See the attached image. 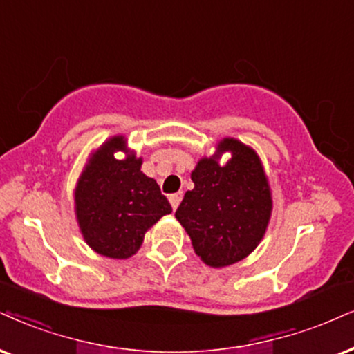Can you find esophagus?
Wrapping results in <instances>:
<instances>
[{"mask_svg":"<svg viewBox=\"0 0 354 354\" xmlns=\"http://www.w3.org/2000/svg\"><path fill=\"white\" fill-rule=\"evenodd\" d=\"M181 199H183V192H174V194L169 196V203H171V207L174 210H176L178 205H180Z\"/></svg>","mask_w":354,"mask_h":354,"instance_id":"34e87169","label":"esophagus"}]
</instances>
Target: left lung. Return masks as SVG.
Segmentation results:
<instances>
[{
    "instance_id": "left-lung-1",
    "label": "left lung",
    "mask_w": 354,
    "mask_h": 354,
    "mask_svg": "<svg viewBox=\"0 0 354 354\" xmlns=\"http://www.w3.org/2000/svg\"><path fill=\"white\" fill-rule=\"evenodd\" d=\"M231 160L221 165L222 153ZM194 189L176 210L198 257L212 268L234 265L258 247L270 223V183L257 151L236 138H222L216 153L204 156L191 173Z\"/></svg>"
}]
</instances>
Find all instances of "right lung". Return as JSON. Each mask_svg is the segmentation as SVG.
Masks as SVG:
<instances>
[{
  "label": "right lung",
  "instance_id": "right-lung-1",
  "mask_svg": "<svg viewBox=\"0 0 354 354\" xmlns=\"http://www.w3.org/2000/svg\"><path fill=\"white\" fill-rule=\"evenodd\" d=\"M115 151H124L126 158L115 159ZM140 167L142 158L127 149L122 136H115L93 153L75 187L80 230L102 257L125 259L136 254L145 232L171 212L160 186Z\"/></svg>",
  "mask_w": 354,
  "mask_h": 354
}]
</instances>
